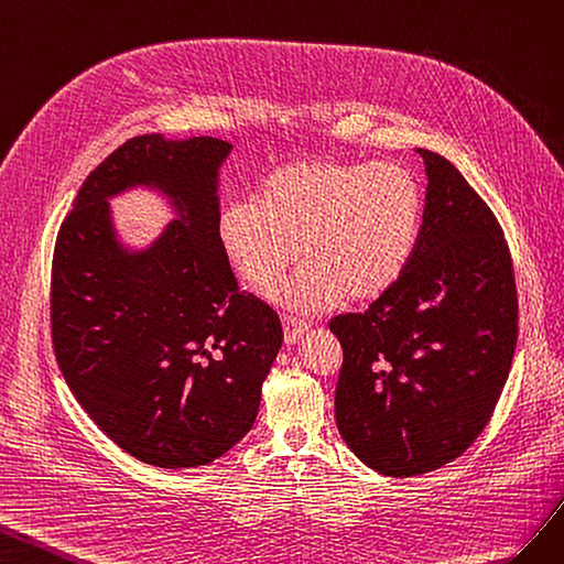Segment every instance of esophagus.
<instances>
[{
  "instance_id": "esophagus-1",
  "label": "esophagus",
  "mask_w": 564,
  "mask_h": 564,
  "mask_svg": "<svg viewBox=\"0 0 564 564\" xmlns=\"http://www.w3.org/2000/svg\"><path fill=\"white\" fill-rule=\"evenodd\" d=\"M310 330V326L300 318L293 316H283V335H285V345H297L300 337Z\"/></svg>"
}]
</instances>
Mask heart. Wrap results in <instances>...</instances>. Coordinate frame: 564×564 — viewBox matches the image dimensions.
I'll use <instances>...</instances> for the list:
<instances>
[{
  "instance_id": "heart-1",
  "label": "heart",
  "mask_w": 564,
  "mask_h": 564,
  "mask_svg": "<svg viewBox=\"0 0 564 564\" xmlns=\"http://www.w3.org/2000/svg\"><path fill=\"white\" fill-rule=\"evenodd\" d=\"M423 221V191L399 163L297 160L273 170L254 200L224 207L219 246L238 276L276 293L295 312H324L343 297L371 302L404 276Z\"/></svg>"
}]
</instances>
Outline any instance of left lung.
I'll return each mask as SVG.
<instances>
[{"mask_svg": "<svg viewBox=\"0 0 564 564\" xmlns=\"http://www.w3.org/2000/svg\"><path fill=\"white\" fill-rule=\"evenodd\" d=\"M423 155L427 191L411 264L361 314L330 321L343 345L335 421L368 468L415 477L485 430L518 343V293L501 227L465 176Z\"/></svg>", "mask_w": 564, "mask_h": 564, "instance_id": "obj_1", "label": "left lung"}]
</instances>
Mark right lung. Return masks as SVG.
Wrapping results in <instances>:
<instances>
[{
  "label": "right lung",
  "instance_id": "right-lung-1",
  "mask_svg": "<svg viewBox=\"0 0 564 564\" xmlns=\"http://www.w3.org/2000/svg\"><path fill=\"white\" fill-rule=\"evenodd\" d=\"M215 137L124 141L79 188L52 267V337L68 388L127 454L198 468L254 425L283 345L281 318L238 288L219 246ZM165 195L177 215L147 249L124 247L110 197Z\"/></svg>",
  "mask_w": 564,
  "mask_h": 564
}]
</instances>
